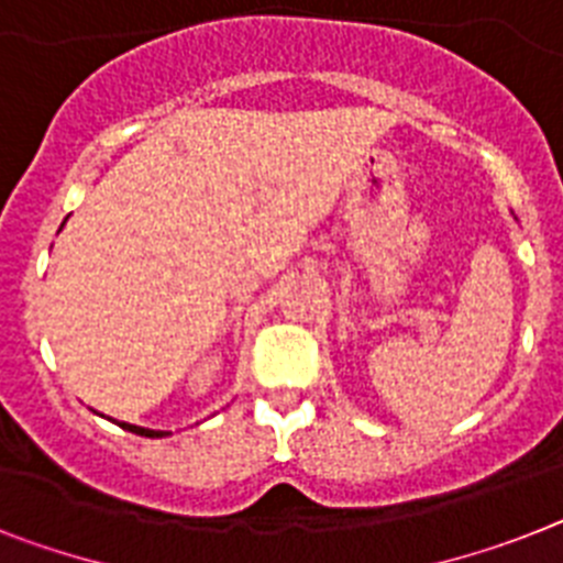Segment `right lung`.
I'll list each match as a JSON object with an SVG mask.
<instances>
[{
    "label": "right lung",
    "instance_id": "1",
    "mask_svg": "<svg viewBox=\"0 0 563 563\" xmlns=\"http://www.w3.org/2000/svg\"><path fill=\"white\" fill-rule=\"evenodd\" d=\"M120 427H122V429H129V432H134V434H143V438H165V434H168V432H163V429H145V427H134V423H125V420H122Z\"/></svg>",
    "mask_w": 563,
    "mask_h": 563
}]
</instances>
